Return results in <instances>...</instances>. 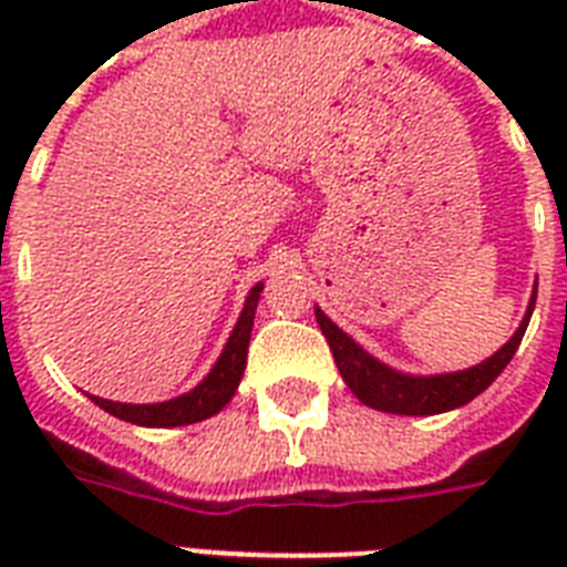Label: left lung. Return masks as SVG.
Masks as SVG:
<instances>
[{"label":"left lung","instance_id":"8db88e82","mask_svg":"<svg viewBox=\"0 0 567 567\" xmlns=\"http://www.w3.org/2000/svg\"><path fill=\"white\" fill-rule=\"evenodd\" d=\"M536 309V291L529 297L527 315L515 329V336L488 355L485 362L465 368V371L453 373H430V377H414L388 368L385 362L373 359L362 344H355L353 338L347 336L344 329H338L323 311L315 306V318H318L320 332L327 336L329 350L336 355V364L347 388L353 391L364 405H371L377 412L391 414H441L458 405L471 403L476 394H483L485 388L492 385L494 379L501 377L503 368L512 362V355L518 350L520 338L527 332V323Z\"/></svg>","mask_w":567,"mask_h":567}]
</instances>
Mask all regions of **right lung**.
<instances>
[{
    "label": "right lung",
    "instance_id": "1",
    "mask_svg": "<svg viewBox=\"0 0 567 567\" xmlns=\"http://www.w3.org/2000/svg\"><path fill=\"white\" fill-rule=\"evenodd\" d=\"M261 291H265V282H258L249 288L238 323L231 329L229 341L223 347V353L217 355V362H214V368L208 371V377H205L199 385L190 388V391L173 396V400H164V403H114V400H102V396H91L100 409H105L109 414L120 417V421L137 423V426H153V430L185 426V423L205 421V417L217 414L223 405L235 396L240 377H244V368H247L249 332H252V318H256V306Z\"/></svg>",
    "mask_w": 567,
    "mask_h": 567
}]
</instances>
